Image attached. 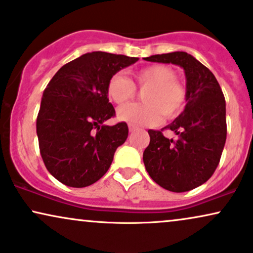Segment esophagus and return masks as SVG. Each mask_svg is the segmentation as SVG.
<instances>
[{
  "label": "esophagus",
  "instance_id": "obj_1",
  "mask_svg": "<svg viewBox=\"0 0 253 253\" xmlns=\"http://www.w3.org/2000/svg\"><path fill=\"white\" fill-rule=\"evenodd\" d=\"M137 129H138V127H137L136 126H133V124H129V131L130 132H133Z\"/></svg>",
  "mask_w": 253,
  "mask_h": 253
}]
</instances>
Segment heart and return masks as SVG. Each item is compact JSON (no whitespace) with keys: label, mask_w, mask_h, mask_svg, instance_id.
<instances>
[{"label":"heart","mask_w":253,"mask_h":253,"mask_svg":"<svg viewBox=\"0 0 253 253\" xmlns=\"http://www.w3.org/2000/svg\"><path fill=\"white\" fill-rule=\"evenodd\" d=\"M135 83L122 74L112 75L108 82V95L116 104H124L136 95V86L146 90L144 103H131L118 110V118L133 126H154L162 117H177L185 108L188 99L186 86L177 80L172 68L155 64L132 74Z\"/></svg>","instance_id":"1"}]
</instances>
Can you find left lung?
<instances>
[{
  "instance_id": "8db88e82",
  "label": "left lung",
  "mask_w": 253,
  "mask_h": 253,
  "mask_svg": "<svg viewBox=\"0 0 253 253\" xmlns=\"http://www.w3.org/2000/svg\"><path fill=\"white\" fill-rule=\"evenodd\" d=\"M145 61L180 65L186 75L188 103L167 127L177 135L169 140L149 130L150 143L143 154L145 169L158 185L185 192L204 184L219 164L226 141L225 98L210 70L188 52L152 55Z\"/></svg>"
}]
</instances>
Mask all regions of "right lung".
Segmentation results:
<instances>
[{
  "instance_id": "1",
  "label": "right lung",
  "mask_w": 253,
  "mask_h": 253,
  "mask_svg": "<svg viewBox=\"0 0 253 253\" xmlns=\"http://www.w3.org/2000/svg\"><path fill=\"white\" fill-rule=\"evenodd\" d=\"M137 61L89 52L64 64L46 85L36 120L40 152L46 170L64 185L84 188L97 182L126 142V122L103 126L116 116L107 88L112 75Z\"/></svg>"
}]
</instances>
